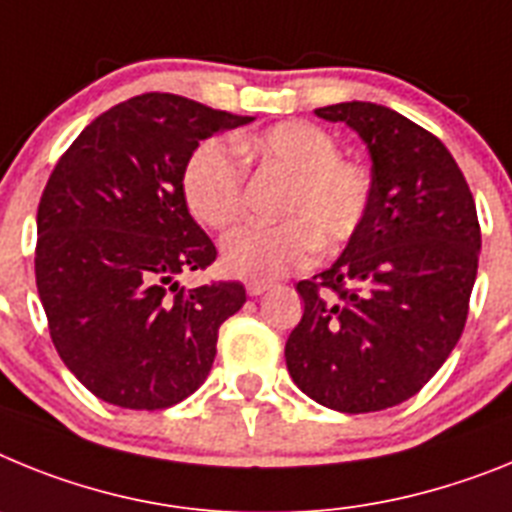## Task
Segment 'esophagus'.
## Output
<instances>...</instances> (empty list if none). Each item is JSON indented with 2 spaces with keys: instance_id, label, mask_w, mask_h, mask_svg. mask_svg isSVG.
Wrapping results in <instances>:
<instances>
[{
  "instance_id": "1",
  "label": "esophagus",
  "mask_w": 512,
  "mask_h": 512,
  "mask_svg": "<svg viewBox=\"0 0 512 512\" xmlns=\"http://www.w3.org/2000/svg\"><path fill=\"white\" fill-rule=\"evenodd\" d=\"M270 288V283H265V281H250L247 283V293H250V296H260V293H265Z\"/></svg>"
}]
</instances>
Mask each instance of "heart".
Instances as JSON below:
<instances>
[{
    "mask_svg": "<svg viewBox=\"0 0 512 512\" xmlns=\"http://www.w3.org/2000/svg\"><path fill=\"white\" fill-rule=\"evenodd\" d=\"M278 172L286 185L273 206L275 224L239 226L221 242L226 273L273 281L301 268L311 250L332 252L358 234L371 208L366 164L340 157L335 136L306 121H283L252 136L203 141L182 170V198L195 221L213 231L242 216L244 167Z\"/></svg>",
    "mask_w": 512,
    "mask_h": 512,
    "instance_id": "obj_1",
    "label": "heart"
}]
</instances>
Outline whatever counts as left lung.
Here are the masks:
<instances>
[{
    "mask_svg": "<svg viewBox=\"0 0 512 512\" xmlns=\"http://www.w3.org/2000/svg\"><path fill=\"white\" fill-rule=\"evenodd\" d=\"M371 151L368 216L332 268L296 291L286 366L306 397L348 415L415 397L456 348L477 281L474 195L438 136L376 102H337Z\"/></svg>",
    "mask_w": 512,
    "mask_h": 512,
    "instance_id": "1",
    "label": "left lung"
}]
</instances>
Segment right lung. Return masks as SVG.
Here are the masks:
<instances>
[{"mask_svg": "<svg viewBox=\"0 0 512 512\" xmlns=\"http://www.w3.org/2000/svg\"><path fill=\"white\" fill-rule=\"evenodd\" d=\"M255 121L170 92L97 115L61 154L38 206L35 283L61 361L102 402L167 410L206 381L239 281L185 288L216 247L182 198L213 133Z\"/></svg>", "mask_w": 512, "mask_h": 512, "instance_id": "add662e5", "label": "right lung"}]
</instances>
